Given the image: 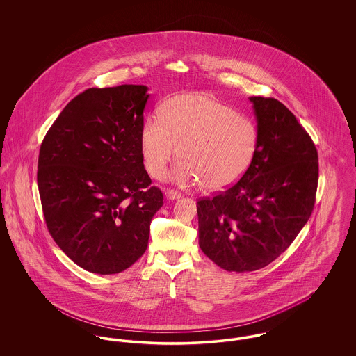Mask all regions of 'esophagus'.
<instances>
[{
    "label": "esophagus",
    "instance_id": "1",
    "mask_svg": "<svg viewBox=\"0 0 356 356\" xmlns=\"http://www.w3.org/2000/svg\"><path fill=\"white\" fill-rule=\"evenodd\" d=\"M165 196H167L168 200H177V199L181 197V193L175 191V189H167L165 191Z\"/></svg>",
    "mask_w": 356,
    "mask_h": 356
}]
</instances>
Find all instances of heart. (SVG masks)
Returning <instances> with one entry per match:
<instances>
[{"mask_svg": "<svg viewBox=\"0 0 356 356\" xmlns=\"http://www.w3.org/2000/svg\"><path fill=\"white\" fill-rule=\"evenodd\" d=\"M159 115L145 120L140 135L144 165L154 179L164 176L176 148L180 160L173 180L200 183L208 192L234 186L251 167L257 127L232 106L209 95L186 93L163 102Z\"/></svg>", "mask_w": 356, "mask_h": 356, "instance_id": "obj_1", "label": "heart"}]
</instances>
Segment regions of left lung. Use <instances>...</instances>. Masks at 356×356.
<instances>
[{
    "instance_id": "obj_1",
    "label": "left lung",
    "mask_w": 356,
    "mask_h": 356,
    "mask_svg": "<svg viewBox=\"0 0 356 356\" xmlns=\"http://www.w3.org/2000/svg\"><path fill=\"white\" fill-rule=\"evenodd\" d=\"M259 143L251 167L227 191L197 202L199 245L229 272L260 270L283 254L309 219L318 151L286 105L250 97Z\"/></svg>"
}]
</instances>
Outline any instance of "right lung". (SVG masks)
Instances as JSON below:
<instances>
[{"label": "right lung", "instance_id": "add662e5", "mask_svg": "<svg viewBox=\"0 0 356 356\" xmlns=\"http://www.w3.org/2000/svg\"><path fill=\"white\" fill-rule=\"evenodd\" d=\"M147 92L145 85L89 88L41 144L37 184L48 231L85 271L129 268L145 252L163 205L140 145Z\"/></svg>", "mask_w": 356, "mask_h": 356}]
</instances>
